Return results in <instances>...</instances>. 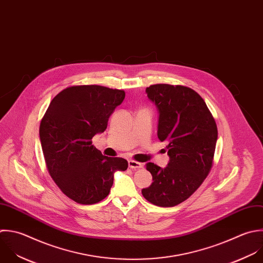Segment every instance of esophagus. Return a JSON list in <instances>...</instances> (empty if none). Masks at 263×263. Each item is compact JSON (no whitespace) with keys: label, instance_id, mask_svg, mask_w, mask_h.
<instances>
[{"label":"esophagus","instance_id":"1","mask_svg":"<svg viewBox=\"0 0 263 263\" xmlns=\"http://www.w3.org/2000/svg\"><path fill=\"white\" fill-rule=\"evenodd\" d=\"M128 165H129V168H131V169H140V168L143 167V165L141 163L136 162V161H132V160L128 161Z\"/></svg>","mask_w":263,"mask_h":263}]
</instances>
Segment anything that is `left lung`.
<instances>
[{"mask_svg":"<svg viewBox=\"0 0 263 263\" xmlns=\"http://www.w3.org/2000/svg\"><path fill=\"white\" fill-rule=\"evenodd\" d=\"M145 93L158 110V138L167 142L169 162L165 168L146 163L154 181L141 192L154 205L173 207L189 199L209 174L217 127L204 99L191 88L157 84Z\"/></svg>","mask_w":263,"mask_h":263,"instance_id":"1","label":"left lung"}]
</instances>
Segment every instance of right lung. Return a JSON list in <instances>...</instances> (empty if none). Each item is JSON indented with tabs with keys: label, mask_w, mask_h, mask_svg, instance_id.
<instances>
[{
	"label": "right lung",
	"mask_w": 263,
	"mask_h": 263,
	"mask_svg": "<svg viewBox=\"0 0 263 263\" xmlns=\"http://www.w3.org/2000/svg\"><path fill=\"white\" fill-rule=\"evenodd\" d=\"M123 90L97 85L68 87L50 102L40 125V140L48 171L61 192L74 202L92 205L110 192L117 171L128 162L101 154L91 139L104 132Z\"/></svg>",
	"instance_id": "add662e5"
}]
</instances>
